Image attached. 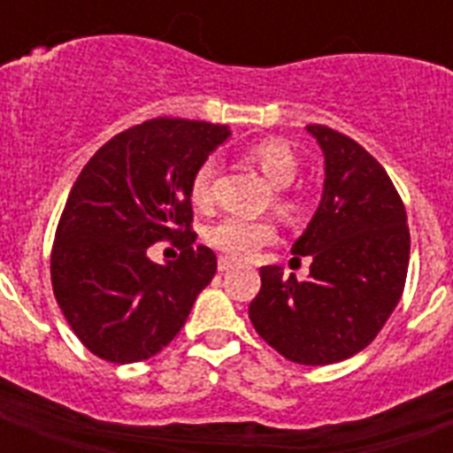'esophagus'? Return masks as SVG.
<instances>
[{
  "label": "esophagus",
  "mask_w": 453,
  "mask_h": 453,
  "mask_svg": "<svg viewBox=\"0 0 453 453\" xmlns=\"http://www.w3.org/2000/svg\"><path fill=\"white\" fill-rule=\"evenodd\" d=\"M237 268V263L233 261V258H227V256H220L219 258V270L220 273H230V270Z\"/></svg>",
  "instance_id": "esophagus-1"
}]
</instances>
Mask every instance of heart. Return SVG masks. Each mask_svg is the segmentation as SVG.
Masks as SVG:
<instances>
[{"label":"heart","instance_id":"1","mask_svg":"<svg viewBox=\"0 0 453 453\" xmlns=\"http://www.w3.org/2000/svg\"><path fill=\"white\" fill-rule=\"evenodd\" d=\"M247 157L275 188L273 190L275 211L287 219L298 213L301 202L296 195L287 190V185L294 183V178L298 176L296 152L284 141L268 138V141H258L251 145ZM213 176H216V162L211 157L199 162L190 176V199L202 211L211 209L213 204ZM273 237H275V227L270 226L268 220L242 219V216H226L206 230V242L213 249H219L220 254H226L227 258H249L268 242H273Z\"/></svg>","mask_w":453,"mask_h":453}]
</instances>
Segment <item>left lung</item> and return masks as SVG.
Returning <instances> with one entry per match:
<instances>
[{"label": "left lung", "instance_id": "left-lung-1", "mask_svg": "<svg viewBox=\"0 0 453 453\" xmlns=\"http://www.w3.org/2000/svg\"><path fill=\"white\" fill-rule=\"evenodd\" d=\"M324 152V195L291 254L310 277L261 268L249 305L258 336L298 365H334L379 336L400 303L409 268L404 202L386 169L341 131L308 124Z\"/></svg>", "mask_w": 453, "mask_h": 453}]
</instances>
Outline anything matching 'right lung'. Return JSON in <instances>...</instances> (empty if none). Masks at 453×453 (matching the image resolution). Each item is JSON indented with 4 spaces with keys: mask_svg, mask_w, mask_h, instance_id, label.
<instances>
[{
    "mask_svg": "<svg viewBox=\"0 0 453 453\" xmlns=\"http://www.w3.org/2000/svg\"><path fill=\"white\" fill-rule=\"evenodd\" d=\"M227 127L157 117L117 134L74 180L51 249V284L67 324L96 357L143 362L178 336L216 254L195 247L190 176ZM169 239L181 256L152 264Z\"/></svg>",
    "mask_w": 453,
    "mask_h": 453,
    "instance_id": "1",
    "label": "right lung"
}]
</instances>
